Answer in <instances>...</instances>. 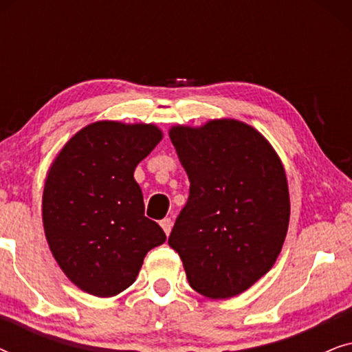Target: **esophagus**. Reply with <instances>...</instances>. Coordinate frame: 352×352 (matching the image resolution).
<instances>
[{
  "mask_svg": "<svg viewBox=\"0 0 352 352\" xmlns=\"http://www.w3.org/2000/svg\"><path fill=\"white\" fill-rule=\"evenodd\" d=\"M160 226H162V229L165 230V234H166V235H170L171 229H173V219H171V218H165V219H162V221H160Z\"/></svg>",
  "mask_w": 352,
  "mask_h": 352,
  "instance_id": "34e87169",
  "label": "esophagus"
}]
</instances>
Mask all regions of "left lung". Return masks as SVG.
Returning a JSON list of instances; mask_svg holds the SVG:
<instances>
[{
	"instance_id": "1",
	"label": "left lung",
	"mask_w": 352,
	"mask_h": 352,
	"mask_svg": "<svg viewBox=\"0 0 352 352\" xmlns=\"http://www.w3.org/2000/svg\"><path fill=\"white\" fill-rule=\"evenodd\" d=\"M170 139L190 189L168 243L195 292L237 296L271 271L285 242L290 195L280 158L258 129L234 118L176 124Z\"/></svg>"
}]
</instances>
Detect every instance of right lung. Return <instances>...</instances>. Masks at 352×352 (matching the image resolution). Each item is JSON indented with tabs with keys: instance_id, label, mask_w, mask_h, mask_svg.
<instances>
[{
	"instance_id": "1",
	"label": "right lung",
	"mask_w": 352,
	"mask_h": 352,
	"mask_svg": "<svg viewBox=\"0 0 352 352\" xmlns=\"http://www.w3.org/2000/svg\"><path fill=\"white\" fill-rule=\"evenodd\" d=\"M152 123L94 122L52 162L43 189V228L52 256L80 290L110 298L136 280L148 250L166 235L144 216L134 170L158 142Z\"/></svg>"
}]
</instances>
